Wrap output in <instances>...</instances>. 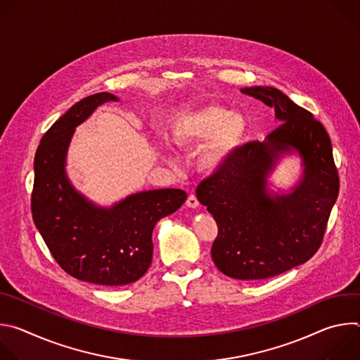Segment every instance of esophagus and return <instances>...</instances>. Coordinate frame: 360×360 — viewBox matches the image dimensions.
<instances>
[{"instance_id":"obj_1","label":"esophagus","mask_w":360,"mask_h":360,"mask_svg":"<svg viewBox=\"0 0 360 360\" xmlns=\"http://www.w3.org/2000/svg\"><path fill=\"white\" fill-rule=\"evenodd\" d=\"M186 205H188L189 208H196L198 207L199 202H198V198H196L195 193H189V196L186 199Z\"/></svg>"}]
</instances>
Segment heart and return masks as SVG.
Listing matches in <instances>:
<instances>
[{
	"label": "heart",
	"instance_id": "b5f03b06",
	"mask_svg": "<svg viewBox=\"0 0 360 360\" xmlns=\"http://www.w3.org/2000/svg\"><path fill=\"white\" fill-rule=\"evenodd\" d=\"M248 121L222 105L207 104L178 114L171 122V138L182 149L202 145L198 164L211 174L229 167L248 136Z\"/></svg>",
	"mask_w": 360,
	"mask_h": 360
}]
</instances>
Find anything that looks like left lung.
I'll list each match as a JSON object with an SVG mask.
<instances>
[{"instance_id": "left-lung-1", "label": "left lung", "mask_w": 360, "mask_h": 360, "mask_svg": "<svg viewBox=\"0 0 360 360\" xmlns=\"http://www.w3.org/2000/svg\"><path fill=\"white\" fill-rule=\"evenodd\" d=\"M242 94L275 110L281 122L264 142L243 145L233 162L203 179L198 200L218 225L212 261L226 276L259 281L309 261L322 245L339 193L332 142L323 125L274 86ZM296 150L304 175L288 195L269 192L266 178L285 151Z\"/></svg>"}]
</instances>
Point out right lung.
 Returning a JSON list of instances; mask_svg holds the SVG:
<instances>
[{
	"mask_svg": "<svg viewBox=\"0 0 360 360\" xmlns=\"http://www.w3.org/2000/svg\"><path fill=\"white\" fill-rule=\"evenodd\" d=\"M110 92L89 95L72 105L42 136L34 160L32 219L57 264L71 276L104 286L138 281L152 262V231L182 207V189H153L101 208L77 192L67 178L65 158L75 128Z\"/></svg>",
	"mask_w": 360,
	"mask_h": 360,
	"instance_id": "obj_1",
	"label": "right lung"
}]
</instances>
